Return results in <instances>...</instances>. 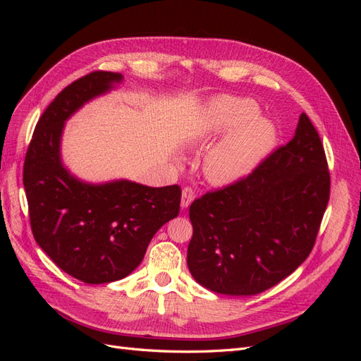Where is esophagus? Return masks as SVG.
Here are the masks:
<instances>
[{
    "mask_svg": "<svg viewBox=\"0 0 361 361\" xmlns=\"http://www.w3.org/2000/svg\"><path fill=\"white\" fill-rule=\"evenodd\" d=\"M194 200V191L191 188H183L182 190V197H180V207L182 209H187V207Z\"/></svg>",
    "mask_w": 361,
    "mask_h": 361,
    "instance_id": "obj_1",
    "label": "esophagus"
}]
</instances>
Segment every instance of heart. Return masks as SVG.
Here are the masks:
<instances>
[{"label":"heart","mask_w":361,"mask_h":361,"mask_svg":"<svg viewBox=\"0 0 361 361\" xmlns=\"http://www.w3.org/2000/svg\"><path fill=\"white\" fill-rule=\"evenodd\" d=\"M257 113L250 99L215 97L182 130V145L191 149L204 147L229 130L203 158V174L212 185L228 187L245 179L274 149L276 126Z\"/></svg>","instance_id":"1"}]
</instances>
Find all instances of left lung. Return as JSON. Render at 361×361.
Returning <instances> with one entry per match:
<instances>
[{"label":"left lung","mask_w":361,"mask_h":361,"mask_svg":"<svg viewBox=\"0 0 361 361\" xmlns=\"http://www.w3.org/2000/svg\"><path fill=\"white\" fill-rule=\"evenodd\" d=\"M329 199L324 146L302 113L293 138L250 176L192 202L191 276L232 297L276 286L310 255Z\"/></svg>","instance_id":"left-lung-1"}]
</instances>
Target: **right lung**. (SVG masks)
<instances>
[{"label":"right lung","mask_w":361,"mask_h":361,"mask_svg":"<svg viewBox=\"0 0 361 361\" xmlns=\"http://www.w3.org/2000/svg\"><path fill=\"white\" fill-rule=\"evenodd\" d=\"M120 82L122 73L93 72L68 85L42 114L24 164L36 243L60 269L89 285L129 276L154 235L179 214L178 185L154 188L128 179L93 183L64 166V125Z\"/></svg>","instance_id":"obj_1"}]
</instances>
